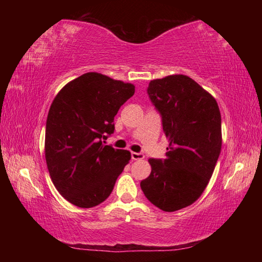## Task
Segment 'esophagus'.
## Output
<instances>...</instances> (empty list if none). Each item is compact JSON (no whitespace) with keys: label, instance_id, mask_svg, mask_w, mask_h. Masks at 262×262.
<instances>
[{"label":"esophagus","instance_id":"esophagus-1","mask_svg":"<svg viewBox=\"0 0 262 262\" xmlns=\"http://www.w3.org/2000/svg\"><path fill=\"white\" fill-rule=\"evenodd\" d=\"M130 156H132V159H134V161H141V159L144 158V155L141 152H132Z\"/></svg>","mask_w":262,"mask_h":262}]
</instances>
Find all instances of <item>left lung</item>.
I'll return each instance as SVG.
<instances>
[{"instance_id": "1", "label": "left lung", "mask_w": 262, "mask_h": 262, "mask_svg": "<svg viewBox=\"0 0 262 262\" xmlns=\"http://www.w3.org/2000/svg\"><path fill=\"white\" fill-rule=\"evenodd\" d=\"M147 94L168 139L166 158H150L151 173L141 181L145 198L176 211L201 196L222 147L221 113L214 97L185 75L149 83Z\"/></svg>"}]
</instances>
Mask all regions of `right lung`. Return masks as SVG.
Wrapping results in <instances>:
<instances>
[{"label":"right lung","instance_id":"1","mask_svg":"<svg viewBox=\"0 0 262 262\" xmlns=\"http://www.w3.org/2000/svg\"><path fill=\"white\" fill-rule=\"evenodd\" d=\"M135 86L98 73L69 82L53 100L46 121L45 156L53 184L81 208L104 202L130 152L104 145L114 133V117Z\"/></svg>","mask_w":262,"mask_h":262}]
</instances>
